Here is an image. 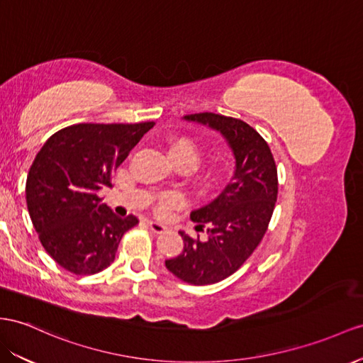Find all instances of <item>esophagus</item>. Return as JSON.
I'll list each match as a JSON object with an SVG mask.
<instances>
[{
  "instance_id": "obj_1",
  "label": "esophagus",
  "mask_w": 363,
  "mask_h": 363,
  "mask_svg": "<svg viewBox=\"0 0 363 363\" xmlns=\"http://www.w3.org/2000/svg\"><path fill=\"white\" fill-rule=\"evenodd\" d=\"M147 225L150 227V230L155 231V233H164V231L167 230V227L164 224H161V222H156V220H152V219L147 220Z\"/></svg>"
}]
</instances>
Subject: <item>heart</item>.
Instances as JSON below:
<instances>
[{
    "mask_svg": "<svg viewBox=\"0 0 363 363\" xmlns=\"http://www.w3.org/2000/svg\"><path fill=\"white\" fill-rule=\"evenodd\" d=\"M167 155H169L170 161L173 164L184 162L194 167L199 161L201 152H199L198 144L194 143L193 139L179 136V138L172 139L169 147H167ZM178 203H179V198L176 196V194H165V196H162L160 201V208L169 210L174 206H178Z\"/></svg>",
    "mask_w": 363,
    "mask_h": 363,
    "instance_id": "1",
    "label": "heart"
}]
</instances>
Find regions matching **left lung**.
Here are the masks:
<instances>
[{"mask_svg": "<svg viewBox=\"0 0 363 363\" xmlns=\"http://www.w3.org/2000/svg\"><path fill=\"white\" fill-rule=\"evenodd\" d=\"M182 119L220 133L233 153L235 172L218 198L190 213L196 228L207 227L208 238L179 231L184 250L165 267L191 285L216 284L233 274L262 240L277 199V170L270 147L244 121L208 111Z\"/></svg>", "mask_w": 363, "mask_h": 363, "instance_id": "left-lung-1", "label": "left lung"}]
</instances>
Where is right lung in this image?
<instances>
[{
  "label": "right lung",
  "mask_w": 363,
  "mask_h": 363,
  "mask_svg": "<svg viewBox=\"0 0 363 363\" xmlns=\"http://www.w3.org/2000/svg\"><path fill=\"white\" fill-rule=\"evenodd\" d=\"M155 123L77 124L52 135L27 174L26 202L45 252L75 274H95L115 261L121 238L138 224L119 218L98 191Z\"/></svg>",
  "instance_id": "obj_1"
}]
</instances>
